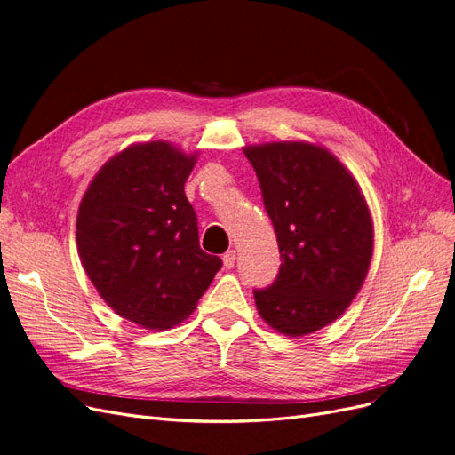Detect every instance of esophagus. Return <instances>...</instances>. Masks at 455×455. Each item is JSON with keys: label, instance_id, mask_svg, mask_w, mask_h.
<instances>
[{"label": "esophagus", "instance_id": "obj_1", "mask_svg": "<svg viewBox=\"0 0 455 455\" xmlns=\"http://www.w3.org/2000/svg\"><path fill=\"white\" fill-rule=\"evenodd\" d=\"M222 261H224V267H226V269H231L233 266H235V251H228V252L224 254Z\"/></svg>", "mask_w": 455, "mask_h": 455}]
</instances>
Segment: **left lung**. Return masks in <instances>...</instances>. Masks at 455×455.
<instances>
[{
  "label": "left lung",
  "mask_w": 455,
  "mask_h": 455,
  "mask_svg": "<svg viewBox=\"0 0 455 455\" xmlns=\"http://www.w3.org/2000/svg\"><path fill=\"white\" fill-rule=\"evenodd\" d=\"M277 233L281 269L254 291L261 319L299 338L334 323L368 275L374 224L353 174L319 144L246 146Z\"/></svg>",
  "instance_id": "left-lung-1"
}]
</instances>
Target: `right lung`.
I'll return each mask as SVG.
<instances>
[{"label":"right lung","mask_w":455,"mask_h":455,"mask_svg":"<svg viewBox=\"0 0 455 455\" xmlns=\"http://www.w3.org/2000/svg\"><path fill=\"white\" fill-rule=\"evenodd\" d=\"M197 154L164 140L132 144L94 174L76 241L91 283L123 319L167 330L194 313L222 259L201 251L184 184Z\"/></svg>","instance_id":"right-lung-1"}]
</instances>
